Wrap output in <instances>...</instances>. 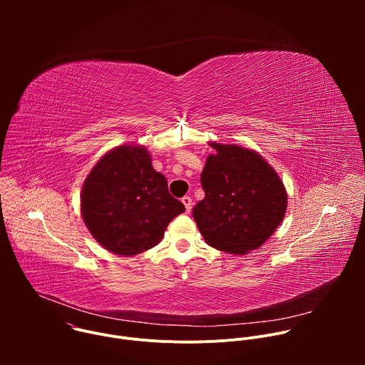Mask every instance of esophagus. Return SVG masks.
<instances>
[{
	"mask_svg": "<svg viewBox=\"0 0 365 365\" xmlns=\"http://www.w3.org/2000/svg\"><path fill=\"white\" fill-rule=\"evenodd\" d=\"M182 202H183V205L186 207V212H190V210H192V197L190 196H183Z\"/></svg>",
	"mask_w": 365,
	"mask_h": 365,
	"instance_id": "1",
	"label": "esophagus"
}]
</instances>
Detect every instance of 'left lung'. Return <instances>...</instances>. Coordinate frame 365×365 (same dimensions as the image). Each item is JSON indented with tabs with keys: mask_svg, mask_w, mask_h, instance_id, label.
Returning a JSON list of instances; mask_svg holds the SVG:
<instances>
[{
	"mask_svg": "<svg viewBox=\"0 0 365 365\" xmlns=\"http://www.w3.org/2000/svg\"><path fill=\"white\" fill-rule=\"evenodd\" d=\"M200 185L205 197L192 215L211 247L247 254L262 247L286 215L287 192L276 170L257 151L211 143Z\"/></svg>",
	"mask_w": 365,
	"mask_h": 365,
	"instance_id": "left-lung-1",
	"label": "left lung"
}]
</instances>
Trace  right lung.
<instances>
[{"mask_svg": "<svg viewBox=\"0 0 365 365\" xmlns=\"http://www.w3.org/2000/svg\"><path fill=\"white\" fill-rule=\"evenodd\" d=\"M81 212L103 248L130 257L158 245L185 205L169 193L148 151L124 144L103 154L85 179Z\"/></svg>", "mask_w": 365, "mask_h": 365, "instance_id": "obj_1", "label": "right lung"}]
</instances>
